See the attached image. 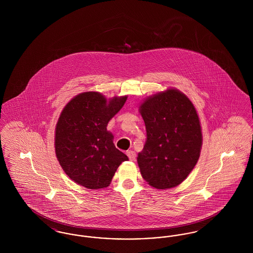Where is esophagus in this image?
<instances>
[{
    "label": "esophagus",
    "instance_id": "34e87169",
    "mask_svg": "<svg viewBox=\"0 0 253 253\" xmlns=\"http://www.w3.org/2000/svg\"><path fill=\"white\" fill-rule=\"evenodd\" d=\"M126 155L128 156V157H129V159L130 160H134L135 159V157H136V155H135V153L133 152V151H128L127 153H126Z\"/></svg>",
    "mask_w": 253,
    "mask_h": 253
}]
</instances>
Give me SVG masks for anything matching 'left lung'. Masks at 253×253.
I'll return each instance as SVG.
<instances>
[{"instance_id": "8db88e82", "label": "left lung", "mask_w": 253, "mask_h": 253, "mask_svg": "<svg viewBox=\"0 0 253 253\" xmlns=\"http://www.w3.org/2000/svg\"><path fill=\"white\" fill-rule=\"evenodd\" d=\"M147 141L137 163L145 180L169 189L186 179L202 145L200 122L191 100L175 89L147 98L140 106Z\"/></svg>"}]
</instances>
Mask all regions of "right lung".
Returning <instances> with one entry per match:
<instances>
[{
	"mask_svg": "<svg viewBox=\"0 0 253 253\" xmlns=\"http://www.w3.org/2000/svg\"><path fill=\"white\" fill-rule=\"evenodd\" d=\"M126 99L116 96L107 102L97 92H86L75 96L61 112L56 127V155L76 183L92 190L105 188L121 162L128 160L106 129Z\"/></svg>",
	"mask_w": 253,
	"mask_h": 253,
	"instance_id": "obj_1",
	"label": "right lung"
}]
</instances>
